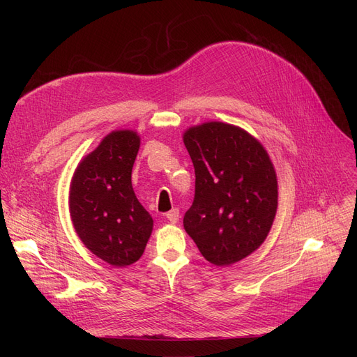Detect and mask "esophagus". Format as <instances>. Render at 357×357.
<instances>
[{
	"label": "esophagus",
	"instance_id": "34e87169",
	"mask_svg": "<svg viewBox=\"0 0 357 357\" xmlns=\"http://www.w3.org/2000/svg\"><path fill=\"white\" fill-rule=\"evenodd\" d=\"M166 218H167V221H171L172 224L178 222V220H179V210L178 208H172L171 211L166 214Z\"/></svg>",
	"mask_w": 357,
	"mask_h": 357
}]
</instances>
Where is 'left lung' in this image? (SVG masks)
<instances>
[{
	"label": "left lung",
	"instance_id": "left-lung-1",
	"mask_svg": "<svg viewBox=\"0 0 357 357\" xmlns=\"http://www.w3.org/2000/svg\"><path fill=\"white\" fill-rule=\"evenodd\" d=\"M195 169V198L185 231L210 264L230 266L260 248L278 208L275 166L245 128L207 121L185 130Z\"/></svg>",
	"mask_w": 357,
	"mask_h": 357
}]
</instances>
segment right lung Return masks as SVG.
I'll list each match as a JSON object with an SVG mask.
<instances>
[{
  "label": "right lung",
  "instance_id": "right-lung-1",
  "mask_svg": "<svg viewBox=\"0 0 357 357\" xmlns=\"http://www.w3.org/2000/svg\"><path fill=\"white\" fill-rule=\"evenodd\" d=\"M139 147L137 131H111L79 162L70 181L75 231L89 252L116 268L137 261L153 230V218L131 185Z\"/></svg>",
  "mask_w": 357,
  "mask_h": 357
}]
</instances>
